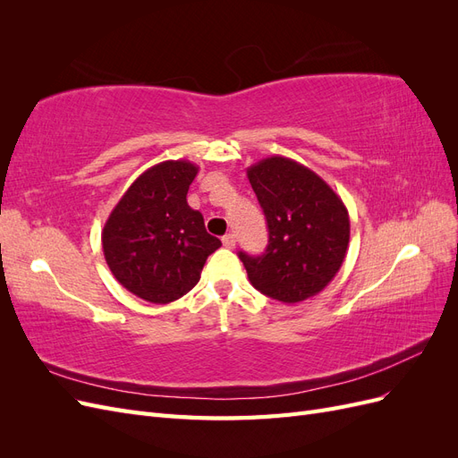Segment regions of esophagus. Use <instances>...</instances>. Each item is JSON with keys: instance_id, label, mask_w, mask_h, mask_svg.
I'll return each mask as SVG.
<instances>
[{"instance_id": "obj_1", "label": "esophagus", "mask_w": 458, "mask_h": 458, "mask_svg": "<svg viewBox=\"0 0 458 458\" xmlns=\"http://www.w3.org/2000/svg\"><path fill=\"white\" fill-rule=\"evenodd\" d=\"M221 242H224V246L231 250V248H234V242H237V241H234V234L229 233V234H225L224 239H221Z\"/></svg>"}]
</instances>
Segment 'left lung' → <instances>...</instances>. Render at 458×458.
<instances>
[{"label":"left lung","mask_w":458,"mask_h":458,"mask_svg":"<svg viewBox=\"0 0 458 458\" xmlns=\"http://www.w3.org/2000/svg\"><path fill=\"white\" fill-rule=\"evenodd\" d=\"M246 175L269 229L266 254L239 252L248 279L283 303L317 296L348 254V208L323 177L293 158H263Z\"/></svg>","instance_id":"obj_1"}]
</instances>
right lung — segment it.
<instances>
[{"label":"right lung","instance_id":"right-lung-1","mask_svg":"<svg viewBox=\"0 0 458 458\" xmlns=\"http://www.w3.org/2000/svg\"><path fill=\"white\" fill-rule=\"evenodd\" d=\"M199 165L165 160L145 170L123 192L101 233L114 279L150 303H170L200 281L206 258L221 241L187 204Z\"/></svg>","mask_w":458,"mask_h":458}]
</instances>
